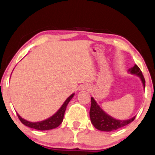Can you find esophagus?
Instances as JSON below:
<instances>
[{
    "label": "esophagus",
    "mask_w": 155,
    "mask_h": 155,
    "mask_svg": "<svg viewBox=\"0 0 155 155\" xmlns=\"http://www.w3.org/2000/svg\"><path fill=\"white\" fill-rule=\"evenodd\" d=\"M89 86H88V85H84V86H83V89H84V90H88V89H89Z\"/></svg>",
    "instance_id": "obj_1"
}]
</instances>
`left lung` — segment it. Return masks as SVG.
I'll return each mask as SVG.
<instances>
[{
	"mask_svg": "<svg viewBox=\"0 0 155 155\" xmlns=\"http://www.w3.org/2000/svg\"><path fill=\"white\" fill-rule=\"evenodd\" d=\"M128 71L132 74L139 76L145 88L146 80H145V78L139 66L135 64L132 68H130ZM91 104L89 111L90 118H91V123L97 130L104 131V132H111V131L116 130L119 128L124 127L132 122L135 119L136 116H134L130 119H127V120H117V119L114 118L108 115L107 114H106L100 107L94 97H91Z\"/></svg>",
	"mask_w": 155,
	"mask_h": 155,
	"instance_id": "obj_1",
	"label": "left lung"
}]
</instances>
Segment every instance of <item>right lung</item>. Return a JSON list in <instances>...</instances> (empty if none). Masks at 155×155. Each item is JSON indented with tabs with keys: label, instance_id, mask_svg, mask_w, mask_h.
Segmentation results:
<instances>
[{
	"label": "right lung",
	"instance_id": "obj_1",
	"mask_svg": "<svg viewBox=\"0 0 155 155\" xmlns=\"http://www.w3.org/2000/svg\"><path fill=\"white\" fill-rule=\"evenodd\" d=\"M73 96H74V94L71 95V96L66 100V101L64 102V104H62V106L61 107L60 109H59L53 116H52L51 117L46 119V120H44L35 123L30 122V121H28L25 120V119L21 118L17 114L18 118H19L20 121L23 125L28 126V127H29L30 128H33V129L38 130H48L54 129V128L58 127V126L62 123L66 107H67L68 102H69L73 98Z\"/></svg>",
	"mask_w": 155,
	"mask_h": 155
}]
</instances>
